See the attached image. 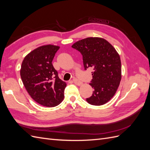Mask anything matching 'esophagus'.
<instances>
[{
    "instance_id": "obj_1",
    "label": "esophagus",
    "mask_w": 150,
    "mask_h": 150,
    "mask_svg": "<svg viewBox=\"0 0 150 150\" xmlns=\"http://www.w3.org/2000/svg\"><path fill=\"white\" fill-rule=\"evenodd\" d=\"M72 81H73V82H74V84H76V85L79 86V85H82V82L80 81L79 80H78V79H76V78L73 79Z\"/></svg>"
}]
</instances>
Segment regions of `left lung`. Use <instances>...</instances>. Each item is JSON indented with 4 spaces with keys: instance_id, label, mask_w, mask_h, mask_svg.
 <instances>
[{
    "instance_id": "1",
    "label": "left lung",
    "mask_w": 150,
    "mask_h": 150,
    "mask_svg": "<svg viewBox=\"0 0 150 150\" xmlns=\"http://www.w3.org/2000/svg\"><path fill=\"white\" fill-rule=\"evenodd\" d=\"M81 53L85 70L93 68L90 85L94 91L86 100L91 105H101L114 96L122 78L121 60L118 53L106 40L88 38L72 46Z\"/></svg>"
}]
</instances>
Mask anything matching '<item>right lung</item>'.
<instances>
[{"instance_id":"obj_1","label":"right lung","mask_w":150,"mask_h":150,"mask_svg":"<svg viewBox=\"0 0 150 150\" xmlns=\"http://www.w3.org/2000/svg\"><path fill=\"white\" fill-rule=\"evenodd\" d=\"M60 47L46 45L28 53L21 64L20 76L28 94L36 103L46 107L60 104L66 83L58 77L52 64Z\"/></svg>"}]
</instances>
